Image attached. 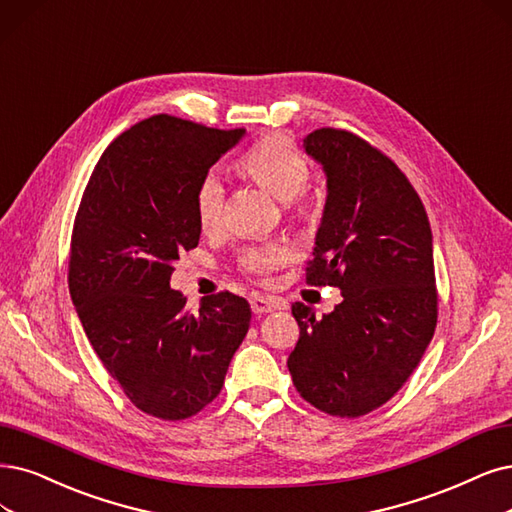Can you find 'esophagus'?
I'll return each mask as SVG.
<instances>
[{"mask_svg": "<svg viewBox=\"0 0 512 512\" xmlns=\"http://www.w3.org/2000/svg\"><path fill=\"white\" fill-rule=\"evenodd\" d=\"M282 304L280 301H276L274 297H263V295H253L251 297V310L255 314H268V312H274V310H280Z\"/></svg>", "mask_w": 512, "mask_h": 512, "instance_id": "esophagus-1", "label": "esophagus"}]
</instances>
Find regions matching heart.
<instances>
[{"mask_svg":"<svg viewBox=\"0 0 512 512\" xmlns=\"http://www.w3.org/2000/svg\"><path fill=\"white\" fill-rule=\"evenodd\" d=\"M238 173L261 185L276 200L295 204L308 187L310 166L297 147L285 137H268L253 145L236 164ZM225 185L217 170H208L196 192V213L204 230H213L223 219ZM293 257L287 244L253 246L240 259L242 268L257 276H268Z\"/></svg>","mask_w":512,"mask_h":512,"instance_id":"obj_1","label":"heart"}]
</instances>
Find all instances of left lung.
Masks as SVG:
<instances>
[{"instance_id":"8db88e82","label":"left lung","mask_w":512,"mask_h":512,"mask_svg":"<svg viewBox=\"0 0 512 512\" xmlns=\"http://www.w3.org/2000/svg\"><path fill=\"white\" fill-rule=\"evenodd\" d=\"M304 149L327 179L308 282L344 299L323 318L295 301L287 367L316 409L358 418L399 392L434 335L432 232L407 177L367 141L320 128Z\"/></svg>"}]
</instances>
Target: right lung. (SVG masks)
<instances>
[{
  "label": "right lung",
  "instance_id": "obj_1",
  "mask_svg": "<svg viewBox=\"0 0 512 512\" xmlns=\"http://www.w3.org/2000/svg\"><path fill=\"white\" fill-rule=\"evenodd\" d=\"M246 130L154 116L113 141L94 166L73 223L69 293L75 312L130 403L160 420H185L221 392L249 331L244 297H208L185 310L170 274L196 249V192Z\"/></svg>",
  "mask_w": 512,
  "mask_h": 512
}]
</instances>
